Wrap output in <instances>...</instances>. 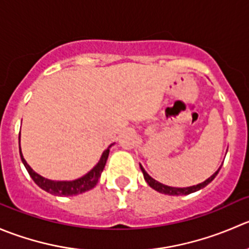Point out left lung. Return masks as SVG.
I'll return each instance as SVG.
<instances>
[{"instance_id":"1","label":"left lung","mask_w":249,"mask_h":249,"mask_svg":"<svg viewBox=\"0 0 249 249\" xmlns=\"http://www.w3.org/2000/svg\"><path fill=\"white\" fill-rule=\"evenodd\" d=\"M221 166L219 167L218 171L215 172V173L213 174V176H211L207 180H205L203 183H200L197 184V185H194V186H188V188H173V186H168V185H164V184L160 183V181L155 180L154 178H151V177L149 176V174L145 172V169L142 168V166L140 164V169H142V174H144V179L145 181H146L147 184L150 185V188H152L154 190L159 191V193L161 194H164V195H172V196H180V195H189V194H193L195 193V191H198L201 190V189H203L205 186H207L209 183H211L212 180H213L214 178L216 177V174L219 173V171H220Z\"/></svg>"}]
</instances>
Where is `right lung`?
Returning a JSON list of instances; mask_svg holds the SVG:
<instances>
[{"mask_svg":"<svg viewBox=\"0 0 249 249\" xmlns=\"http://www.w3.org/2000/svg\"><path fill=\"white\" fill-rule=\"evenodd\" d=\"M112 146V144L103 152L102 157H100L99 162L88 172L87 174H85L81 178L75 179V180L70 181H55V180H49V179L43 178L40 174L36 173L33 168L28 164V162L24 159L23 154H21L20 149V133H19V152H20V159L21 162L25 166L26 171L30 174V177L33 178V180L37 184L42 190L47 191V193L52 194V195L55 196H75L80 195V194L86 193V191L90 190V189L94 188L97 185L98 180H99L100 176H102V172L104 171V167L107 164V160L109 157L110 147Z\"/></svg>","mask_w":249,"mask_h":249,"instance_id":"obj_1","label":"right lung"}]
</instances>
